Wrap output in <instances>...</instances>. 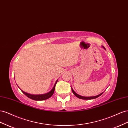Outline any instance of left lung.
<instances>
[{"instance_id": "obj_1", "label": "left lung", "mask_w": 128, "mask_h": 128, "mask_svg": "<svg viewBox=\"0 0 128 128\" xmlns=\"http://www.w3.org/2000/svg\"><path fill=\"white\" fill-rule=\"evenodd\" d=\"M102 48H104V50H106L105 48H104V46H102ZM71 88H72V91L73 93H74V96H76V97L78 98H81V99H83V100H90V99H94V98H98V96H101V95L102 94V93H104V92H102V93H100V94L98 95V96H80V95L78 94L77 93H76L74 92V90H73V88H72V87H71Z\"/></svg>"}]
</instances>
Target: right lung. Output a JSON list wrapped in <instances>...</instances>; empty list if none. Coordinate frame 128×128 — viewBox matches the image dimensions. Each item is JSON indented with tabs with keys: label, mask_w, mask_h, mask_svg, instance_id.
Here are the masks:
<instances>
[{
	"label": "right lung",
	"mask_w": 128,
	"mask_h": 128,
	"mask_svg": "<svg viewBox=\"0 0 128 128\" xmlns=\"http://www.w3.org/2000/svg\"><path fill=\"white\" fill-rule=\"evenodd\" d=\"M58 82V80H56V82L54 84V85L53 87V88H52V90H51L50 92H49L48 93H46V94H38V95H34V94H31L30 93H28L24 92L22 90H21L20 88V90L22 91V92L24 95H26L28 98H31L32 100H36V101H41V100H46L49 98H50L52 96L54 93V89H55V86L56 85V84ZM18 86V85H17ZM19 87V86H18Z\"/></svg>",
	"instance_id": "1"
}]
</instances>
